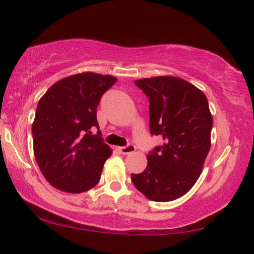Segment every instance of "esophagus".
Segmentation results:
<instances>
[{"label":"esophagus","instance_id":"obj_1","mask_svg":"<svg viewBox=\"0 0 254 254\" xmlns=\"http://www.w3.org/2000/svg\"><path fill=\"white\" fill-rule=\"evenodd\" d=\"M119 150H120V152H121L122 154H130V153H133L136 150V148H135V145L134 144H127V145H126V147H121V148H119Z\"/></svg>","mask_w":254,"mask_h":254}]
</instances>
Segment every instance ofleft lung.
<instances>
[{
  "label": "left lung",
  "instance_id": "1",
  "mask_svg": "<svg viewBox=\"0 0 254 254\" xmlns=\"http://www.w3.org/2000/svg\"><path fill=\"white\" fill-rule=\"evenodd\" d=\"M134 84L149 98L150 133L161 145L148 154L147 168L132 174L137 190L154 201L184 196L200 176L210 148L212 114L205 94L178 77L159 76Z\"/></svg>",
  "mask_w": 254,
  "mask_h": 254
}]
</instances>
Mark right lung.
Wrapping results in <instances>:
<instances>
[{
  "label": "right lung",
  "mask_w": 254,
  "mask_h": 254,
  "mask_svg": "<svg viewBox=\"0 0 254 254\" xmlns=\"http://www.w3.org/2000/svg\"><path fill=\"white\" fill-rule=\"evenodd\" d=\"M117 80L83 72L60 79L40 98L32 124L33 151L51 186L77 194L100 182L112 150L102 137L96 109ZM94 128L96 135L91 133Z\"/></svg>",
  "instance_id": "obj_1"
}]
</instances>
